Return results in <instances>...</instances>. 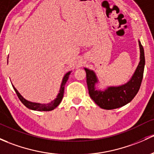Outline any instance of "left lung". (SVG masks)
<instances>
[{"label":"left lung","instance_id":"1","mask_svg":"<svg viewBox=\"0 0 154 154\" xmlns=\"http://www.w3.org/2000/svg\"><path fill=\"white\" fill-rule=\"evenodd\" d=\"M139 46L140 55L138 66L128 81L122 85L107 86L103 89H99L97 85L100 81L95 72L84 68L86 72V82L90 97L99 107L106 110L120 108L130 103L137 95L141 85L145 64V53L140 40H139Z\"/></svg>","mask_w":154,"mask_h":154}]
</instances>
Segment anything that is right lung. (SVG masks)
I'll use <instances>...</instances> for the list:
<instances>
[{"instance_id": "add662e5", "label": "right lung", "mask_w": 154, "mask_h": 154, "mask_svg": "<svg viewBox=\"0 0 154 154\" xmlns=\"http://www.w3.org/2000/svg\"><path fill=\"white\" fill-rule=\"evenodd\" d=\"M71 73H72V71H69V72H68L63 76V78L62 82H61L59 93H58V94L57 95V97L48 103H34V102L29 101V100H26V99L24 98L21 94H20V92L16 89V88L12 85H12L13 88H14V91L16 92L17 97H18V98L20 99L21 103L24 105V106L26 107V108H28L29 109L33 110V111H50L54 110V108H56L57 107L59 106L60 102L62 101L63 97L65 85H66V82H67Z\"/></svg>"}]
</instances>
